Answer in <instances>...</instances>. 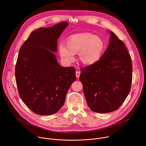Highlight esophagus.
I'll use <instances>...</instances> for the list:
<instances>
[{
  "label": "esophagus",
  "mask_w": 146,
  "mask_h": 146,
  "mask_svg": "<svg viewBox=\"0 0 146 146\" xmlns=\"http://www.w3.org/2000/svg\"><path fill=\"white\" fill-rule=\"evenodd\" d=\"M80 72L77 70V71L76 72V77H77V78H78V77H80Z\"/></svg>",
  "instance_id": "34e87169"
}]
</instances>
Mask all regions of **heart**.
Listing matches in <instances>:
<instances>
[{"instance_id":"b5f03b06","label":"heart","mask_w":146,"mask_h":146,"mask_svg":"<svg viewBox=\"0 0 146 146\" xmlns=\"http://www.w3.org/2000/svg\"><path fill=\"white\" fill-rule=\"evenodd\" d=\"M105 43L102 37L90 33L74 34L68 38L66 46L61 44L59 47L60 55L65 62L70 64L78 52V59L85 65L95 64L100 58Z\"/></svg>"}]
</instances>
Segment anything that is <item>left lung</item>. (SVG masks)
<instances>
[{
	"instance_id": "1",
	"label": "left lung",
	"mask_w": 146,
	"mask_h": 146,
	"mask_svg": "<svg viewBox=\"0 0 146 146\" xmlns=\"http://www.w3.org/2000/svg\"><path fill=\"white\" fill-rule=\"evenodd\" d=\"M106 51L95 64L81 69L80 80L90 109L96 113L117 110L131 88V57L122 41L111 31Z\"/></svg>"
}]
</instances>
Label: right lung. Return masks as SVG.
Wrapping results in <instances>:
<instances>
[{"label": "right lung", "mask_w": 146, "mask_h": 146, "mask_svg": "<svg viewBox=\"0 0 146 146\" xmlns=\"http://www.w3.org/2000/svg\"><path fill=\"white\" fill-rule=\"evenodd\" d=\"M68 24L61 22L33 31L19 49L15 69L18 94L37 114L58 112L76 79L74 68L60 66L53 53L57 51L58 39Z\"/></svg>", "instance_id": "add662e5"}]
</instances>
